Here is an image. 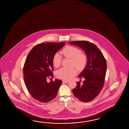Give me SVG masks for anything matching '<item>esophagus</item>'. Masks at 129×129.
<instances>
[{
    "instance_id": "obj_1",
    "label": "esophagus",
    "mask_w": 129,
    "mask_h": 129,
    "mask_svg": "<svg viewBox=\"0 0 129 129\" xmlns=\"http://www.w3.org/2000/svg\"><path fill=\"white\" fill-rule=\"evenodd\" d=\"M63 82H65V83H69V81L67 80H63Z\"/></svg>"
}]
</instances>
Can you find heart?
<instances>
[{
	"instance_id": "obj_1",
	"label": "heart",
	"mask_w": 129,
	"mask_h": 129,
	"mask_svg": "<svg viewBox=\"0 0 129 129\" xmlns=\"http://www.w3.org/2000/svg\"><path fill=\"white\" fill-rule=\"evenodd\" d=\"M62 54L65 57L71 58L70 66H73L78 70H82L85 67L87 62L86 57L82 54L80 49L71 46H66L62 50ZM62 58L60 54L56 53L53 58V63L55 68L60 66ZM77 71L71 67L69 68H62L56 71V76L63 80H69L76 75Z\"/></svg>"
}]
</instances>
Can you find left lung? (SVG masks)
Wrapping results in <instances>:
<instances>
[{
	"label": "left lung",
	"mask_w": 129,
	"mask_h": 129,
	"mask_svg": "<svg viewBox=\"0 0 129 129\" xmlns=\"http://www.w3.org/2000/svg\"><path fill=\"white\" fill-rule=\"evenodd\" d=\"M69 43L80 47L87 56L86 68L79 75L80 79L84 78L85 80L82 84L77 82V86L72 91L79 100L88 102L93 100L103 88L107 69L106 60L100 50L93 43L85 41Z\"/></svg>",
	"instance_id": "8db88e82"
}]
</instances>
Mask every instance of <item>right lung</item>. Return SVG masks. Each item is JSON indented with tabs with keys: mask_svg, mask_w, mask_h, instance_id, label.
<instances>
[{
	"mask_svg": "<svg viewBox=\"0 0 129 129\" xmlns=\"http://www.w3.org/2000/svg\"><path fill=\"white\" fill-rule=\"evenodd\" d=\"M65 43H42L35 46L29 52L23 67L24 82L29 93L35 100L43 103L53 100L57 94L62 81L53 77V58L64 46Z\"/></svg>",
	"mask_w": 129,
	"mask_h": 129,
	"instance_id": "obj_1",
	"label": "right lung"
}]
</instances>
